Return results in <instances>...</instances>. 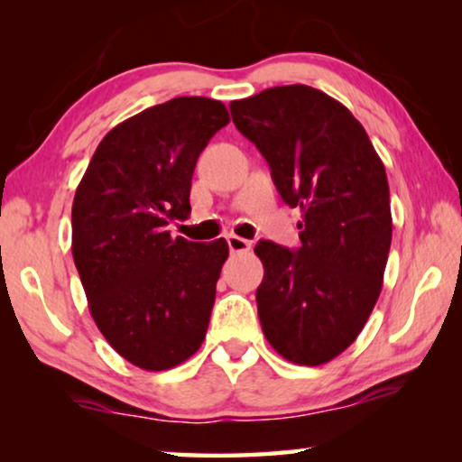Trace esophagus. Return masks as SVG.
Instances as JSON below:
<instances>
[{
	"instance_id": "1",
	"label": "esophagus",
	"mask_w": 462,
	"mask_h": 462,
	"mask_svg": "<svg viewBox=\"0 0 462 462\" xmlns=\"http://www.w3.org/2000/svg\"><path fill=\"white\" fill-rule=\"evenodd\" d=\"M226 245H229L231 252H248L252 248V244L248 239L239 237V236H226Z\"/></svg>"
}]
</instances>
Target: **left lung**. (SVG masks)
Segmentation results:
<instances>
[{
	"instance_id": "left-lung-1",
	"label": "left lung",
	"mask_w": 462,
	"mask_h": 462,
	"mask_svg": "<svg viewBox=\"0 0 462 462\" xmlns=\"http://www.w3.org/2000/svg\"><path fill=\"white\" fill-rule=\"evenodd\" d=\"M229 109L282 199L302 210L299 248H254L263 332L288 362L326 364L357 338L381 294L393 231L384 166L351 111L311 86L269 88Z\"/></svg>"
}]
</instances>
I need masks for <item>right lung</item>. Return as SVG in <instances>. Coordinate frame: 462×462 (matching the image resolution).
Returning <instances> with one entry per match:
<instances>
[{"label": "right lung", "mask_w": 462, "mask_h": 462, "mask_svg": "<svg viewBox=\"0 0 462 462\" xmlns=\"http://www.w3.org/2000/svg\"><path fill=\"white\" fill-rule=\"evenodd\" d=\"M229 124L220 100L179 97L125 119L94 151L75 191L73 261L98 330L143 370L174 368L204 343L225 239L172 237L191 212L195 163Z\"/></svg>", "instance_id": "add662e5"}]
</instances>
